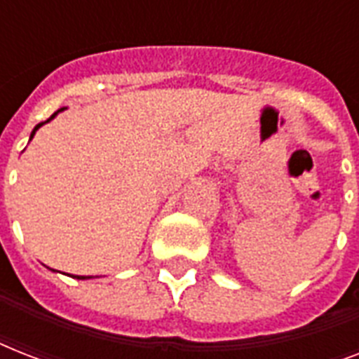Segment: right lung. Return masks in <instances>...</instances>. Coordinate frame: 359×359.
I'll use <instances>...</instances> for the list:
<instances>
[{"mask_svg": "<svg viewBox=\"0 0 359 359\" xmlns=\"http://www.w3.org/2000/svg\"><path fill=\"white\" fill-rule=\"evenodd\" d=\"M63 109H65V108L57 109V111H55V114H53V115H52V117H50V119H48V121H44V123H50V121H52V119H53V117H55V115H57V114H59V111H63ZM44 123H39V124H36L35 128H33V132H31V137H33V135H35V132H36V130L41 128V126H42V124H44ZM69 276H70V273H69ZM72 278H76V279H89V276H72Z\"/></svg>", "mask_w": 359, "mask_h": 359, "instance_id": "right-lung-1", "label": "right lung"}]
</instances>
